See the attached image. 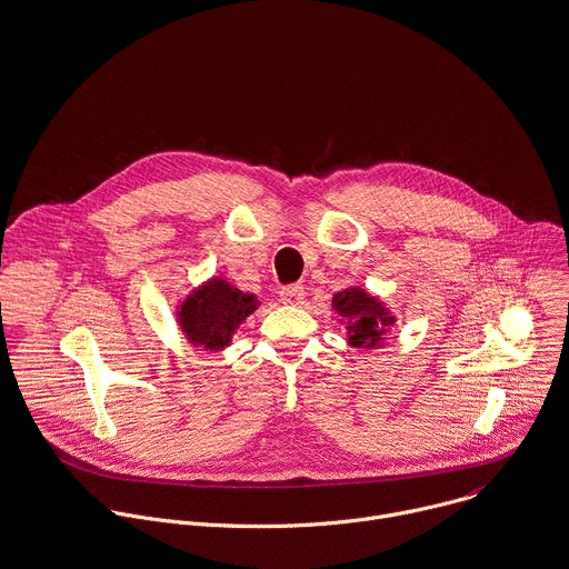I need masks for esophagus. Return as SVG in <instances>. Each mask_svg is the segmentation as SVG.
<instances>
[{
    "label": "esophagus",
    "mask_w": 569,
    "mask_h": 569,
    "mask_svg": "<svg viewBox=\"0 0 569 569\" xmlns=\"http://www.w3.org/2000/svg\"><path fill=\"white\" fill-rule=\"evenodd\" d=\"M279 295H281V301H283V303L299 306V303L303 301L306 290H303V286H299V283H290V286H283Z\"/></svg>",
    "instance_id": "obj_1"
}]
</instances>
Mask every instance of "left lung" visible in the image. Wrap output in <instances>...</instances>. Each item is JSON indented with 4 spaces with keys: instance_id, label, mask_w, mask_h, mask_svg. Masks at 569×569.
Listing matches in <instances>:
<instances>
[{
    "instance_id": "8db88e82",
    "label": "left lung",
    "mask_w": 569,
    "mask_h": 569,
    "mask_svg": "<svg viewBox=\"0 0 569 569\" xmlns=\"http://www.w3.org/2000/svg\"><path fill=\"white\" fill-rule=\"evenodd\" d=\"M332 308L348 321V341L355 348H377L395 317L361 288H346L332 297Z\"/></svg>"
}]
</instances>
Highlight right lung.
I'll use <instances>...</instances> for the list:
<instances>
[{
	"mask_svg": "<svg viewBox=\"0 0 569 569\" xmlns=\"http://www.w3.org/2000/svg\"><path fill=\"white\" fill-rule=\"evenodd\" d=\"M257 306L259 301L254 295H246L232 288L226 279L214 277L183 301L179 323L194 346L221 350Z\"/></svg>",
	"mask_w": 569,
	"mask_h": 569,
	"instance_id": "obj_1",
	"label": "right lung"
}]
</instances>
